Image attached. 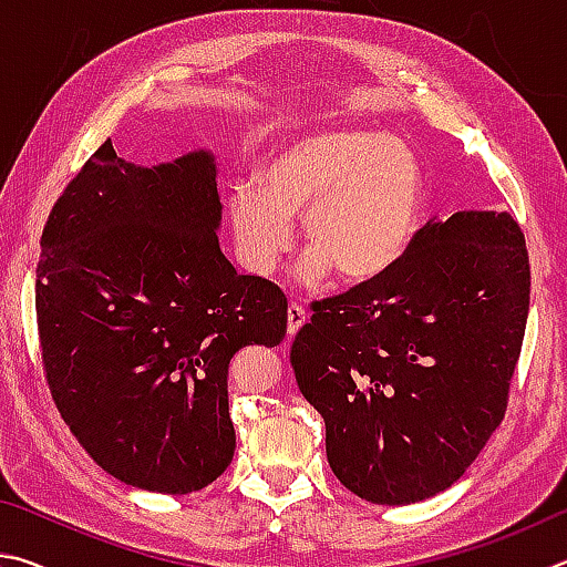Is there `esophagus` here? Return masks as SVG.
I'll list each match as a JSON object with an SVG mask.
<instances>
[{
  "mask_svg": "<svg viewBox=\"0 0 567 567\" xmlns=\"http://www.w3.org/2000/svg\"><path fill=\"white\" fill-rule=\"evenodd\" d=\"M303 323H306V311L299 303H291L289 306V329L286 331H289V336H296Z\"/></svg>",
  "mask_w": 567,
  "mask_h": 567,
  "instance_id": "34e87169",
  "label": "esophagus"
}]
</instances>
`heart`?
<instances>
[{
    "label": "heart",
    "mask_w": 567,
    "mask_h": 567,
    "mask_svg": "<svg viewBox=\"0 0 567 567\" xmlns=\"http://www.w3.org/2000/svg\"><path fill=\"white\" fill-rule=\"evenodd\" d=\"M425 176L401 138L365 126H321L264 156L258 184H236L226 214L246 271L274 274L293 246L303 216V278L319 284L333 268L365 284L401 261L421 224Z\"/></svg>",
    "instance_id": "1"
}]
</instances>
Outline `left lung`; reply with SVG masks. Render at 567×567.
<instances>
[{
  "label": "left lung",
  "mask_w": 567,
  "mask_h": 567,
  "mask_svg": "<svg viewBox=\"0 0 567 567\" xmlns=\"http://www.w3.org/2000/svg\"><path fill=\"white\" fill-rule=\"evenodd\" d=\"M528 306V248L508 212L429 221L391 271L313 301L291 365L336 478L379 505L451 488L508 409Z\"/></svg>",
  "instance_id": "1"
}]
</instances>
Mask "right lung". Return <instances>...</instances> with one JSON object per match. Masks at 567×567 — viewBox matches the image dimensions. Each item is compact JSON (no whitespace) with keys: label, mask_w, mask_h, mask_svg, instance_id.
Instances as JSON below:
<instances>
[{"label":"right lung","mask_w":567,"mask_h":567,"mask_svg":"<svg viewBox=\"0 0 567 567\" xmlns=\"http://www.w3.org/2000/svg\"><path fill=\"white\" fill-rule=\"evenodd\" d=\"M208 152L136 166L112 142L56 198L37 266L49 391L69 431L134 488H206L234 458L228 363L278 346L289 303L218 248Z\"/></svg>","instance_id":"add662e5"}]
</instances>
